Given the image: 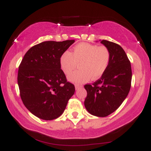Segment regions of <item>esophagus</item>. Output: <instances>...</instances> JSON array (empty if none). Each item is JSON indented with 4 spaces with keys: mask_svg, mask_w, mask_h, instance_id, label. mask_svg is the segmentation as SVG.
<instances>
[{
    "mask_svg": "<svg viewBox=\"0 0 151 151\" xmlns=\"http://www.w3.org/2000/svg\"><path fill=\"white\" fill-rule=\"evenodd\" d=\"M81 87H82V86H81V85H78V84H76V85H75V89L76 90L80 89V88H81Z\"/></svg>",
    "mask_w": 151,
    "mask_h": 151,
    "instance_id": "1",
    "label": "esophagus"
}]
</instances>
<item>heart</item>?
<instances>
[{
  "label": "heart",
  "instance_id": "1",
  "mask_svg": "<svg viewBox=\"0 0 151 151\" xmlns=\"http://www.w3.org/2000/svg\"><path fill=\"white\" fill-rule=\"evenodd\" d=\"M110 52L104 46L81 42L74 47L72 53L65 52L60 58V67L64 73L69 74L79 64L81 68L68 76V79L81 84L91 79H99L108 68Z\"/></svg>",
  "mask_w": 151,
  "mask_h": 151
}]
</instances>
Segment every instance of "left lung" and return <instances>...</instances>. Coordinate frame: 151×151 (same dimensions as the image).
Returning <instances> with one entry per match:
<instances>
[{"mask_svg":"<svg viewBox=\"0 0 151 151\" xmlns=\"http://www.w3.org/2000/svg\"><path fill=\"white\" fill-rule=\"evenodd\" d=\"M100 41L110 52V62L99 79L84 85L87 91L84 106L91 115L105 117L115 111L127 97L132 72L129 58L120 45L105 40Z\"/></svg>","mask_w":151,"mask_h":151,"instance_id":"left-lung-1","label":"left lung"}]
</instances>
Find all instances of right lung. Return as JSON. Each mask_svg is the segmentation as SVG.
I'll list each match as a JSON object with an SVG mask.
<instances>
[{
    "mask_svg": "<svg viewBox=\"0 0 151 151\" xmlns=\"http://www.w3.org/2000/svg\"><path fill=\"white\" fill-rule=\"evenodd\" d=\"M74 42L45 41L30 48L19 66L18 84L25 106L43 120L62 115L75 91L60 67L62 55Z\"/></svg>",
    "mask_w": 151,
    "mask_h": 151,
    "instance_id": "right-lung-1",
    "label": "right lung"
}]
</instances>
